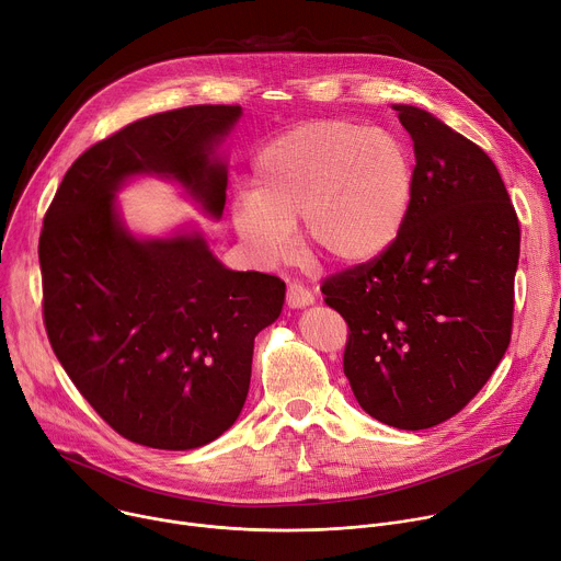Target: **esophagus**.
I'll return each mask as SVG.
<instances>
[{
    "label": "esophagus",
    "instance_id": "esophagus-1",
    "mask_svg": "<svg viewBox=\"0 0 561 561\" xmlns=\"http://www.w3.org/2000/svg\"><path fill=\"white\" fill-rule=\"evenodd\" d=\"M313 301H316V297H313V293H311L307 286H301V284H297V282H290V284H288V288H286V304H288L290 309L311 307Z\"/></svg>",
    "mask_w": 561,
    "mask_h": 561
}]
</instances>
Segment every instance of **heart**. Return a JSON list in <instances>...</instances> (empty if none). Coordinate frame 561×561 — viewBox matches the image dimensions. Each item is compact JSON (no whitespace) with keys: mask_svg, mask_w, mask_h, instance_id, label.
<instances>
[{"mask_svg":"<svg viewBox=\"0 0 561 561\" xmlns=\"http://www.w3.org/2000/svg\"><path fill=\"white\" fill-rule=\"evenodd\" d=\"M414 163L389 131L322 121L271 140L252 165V194L232 203V224L254 257L290 254V228L320 260L358 266L400 237L414 201Z\"/></svg>","mask_w":561,"mask_h":561,"instance_id":"heart-1","label":"heart"}]
</instances>
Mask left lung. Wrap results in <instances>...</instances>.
<instances>
[{
  "instance_id": "obj_1",
  "label": "left lung",
  "mask_w": 561,
  "mask_h": 561,
  "mask_svg": "<svg viewBox=\"0 0 561 561\" xmlns=\"http://www.w3.org/2000/svg\"><path fill=\"white\" fill-rule=\"evenodd\" d=\"M414 140V201L378 260L324 279L346 327L344 376L376 421L427 430L481 391L513 335L519 217L485 151L393 105Z\"/></svg>"
}]
</instances>
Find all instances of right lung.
<instances>
[{
    "label": "right lung",
    "instance_id": "obj_1",
    "mask_svg": "<svg viewBox=\"0 0 561 561\" xmlns=\"http://www.w3.org/2000/svg\"><path fill=\"white\" fill-rule=\"evenodd\" d=\"M239 105H192L129 123L73 161L39 234L42 313L71 382L123 438L194 449L241 414L254 335L273 324L286 284L237 273L198 234L138 241L114 192L134 174L181 181L221 217L228 172L210 159Z\"/></svg>",
    "mask_w": 561,
    "mask_h": 561
}]
</instances>
